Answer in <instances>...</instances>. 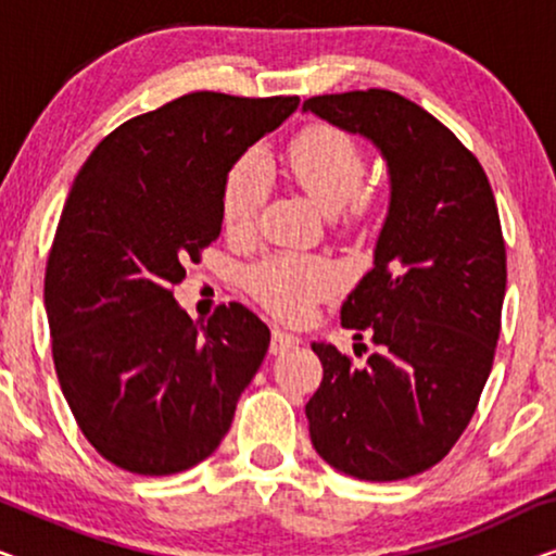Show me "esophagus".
<instances>
[{"mask_svg":"<svg viewBox=\"0 0 556 556\" xmlns=\"http://www.w3.org/2000/svg\"><path fill=\"white\" fill-rule=\"evenodd\" d=\"M299 337L295 333H288L283 329H273V337H270V352L273 354H283L288 349H295L299 346Z\"/></svg>","mask_w":556,"mask_h":556,"instance_id":"1","label":"esophagus"}]
</instances>
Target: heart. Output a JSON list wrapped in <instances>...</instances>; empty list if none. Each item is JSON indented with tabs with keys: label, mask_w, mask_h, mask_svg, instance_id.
<instances>
[{
	"label": "heart",
	"mask_w": 556,
	"mask_h": 556,
	"mask_svg": "<svg viewBox=\"0 0 556 556\" xmlns=\"http://www.w3.org/2000/svg\"><path fill=\"white\" fill-rule=\"evenodd\" d=\"M288 169L311 200L326 212L346 207L356 212L367 202L359 187L367 162L359 141L337 126H308L288 143ZM268 192L263 159L245 154L230 166L223 187V219L230 232H248ZM250 291L280 318H303L324 295L341 283L339 268L326 257L273 255L248 276Z\"/></svg>",
	"instance_id": "obj_1"
}]
</instances>
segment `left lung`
Listing matches in <instances>:
<instances>
[{
    "instance_id": "left-lung-1",
    "label": "left lung",
    "mask_w": 556,
    "mask_h": 556,
    "mask_svg": "<svg viewBox=\"0 0 556 556\" xmlns=\"http://www.w3.org/2000/svg\"><path fill=\"white\" fill-rule=\"evenodd\" d=\"M303 111L367 136L392 187L375 268L341 306V326L377 349L356 367L311 344L324 364L306 405L311 443L341 473L400 481L451 453L491 375L506 293L498 207L478 159L405 96L349 90Z\"/></svg>"
}]
</instances>
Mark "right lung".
I'll return each instance as SVG.
<instances>
[{
	"label": "right lung",
	"mask_w": 556,
	"mask_h": 556,
	"mask_svg": "<svg viewBox=\"0 0 556 556\" xmlns=\"http://www.w3.org/2000/svg\"><path fill=\"white\" fill-rule=\"evenodd\" d=\"M295 109L197 90L121 124L73 181L45 270L52 359L83 435L128 473L215 453L263 364L253 311L217 306L200 326L172 288L219 238L230 166Z\"/></svg>",
	"instance_id": "obj_1"
}]
</instances>
